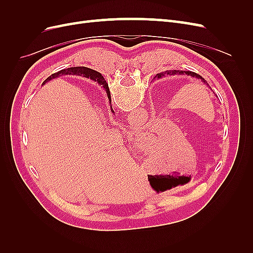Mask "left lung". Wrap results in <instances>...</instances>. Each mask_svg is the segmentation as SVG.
<instances>
[{"mask_svg":"<svg viewBox=\"0 0 253 253\" xmlns=\"http://www.w3.org/2000/svg\"><path fill=\"white\" fill-rule=\"evenodd\" d=\"M181 74H187V75H189V76H192V77L200 78V79H202V80L205 82V80L201 77L200 75H197L196 73H193V72H189V71H167L166 73L157 74L156 77H157V78H162V77H164L165 75H181Z\"/></svg>","mask_w":253,"mask_h":253,"instance_id":"1","label":"left lung"}]
</instances>
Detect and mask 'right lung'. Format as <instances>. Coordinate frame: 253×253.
<instances>
[{"mask_svg": "<svg viewBox=\"0 0 253 253\" xmlns=\"http://www.w3.org/2000/svg\"><path fill=\"white\" fill-rule=\"evenodd\" d=\"M79 75V76H84V77L86 78H90L95 81H98V83H100L101 85L105 88L106 90V94H108V97L111 100V93H110V89H109V85L108 83L104 81V78L101 76V74H99L98 72L94 71V70H90V68L87 67H84V66H77V67H71V68H66V70H62L58 73L52 74L50 77H48L45 81H49L52 78H56L59 77L60 75ZM113 111V110H112Z\"/></svg>", "mask_w": 253, "mask_h": 253, "instance_id": "right-lung-1", "label": "right lung"}]
</instances>
